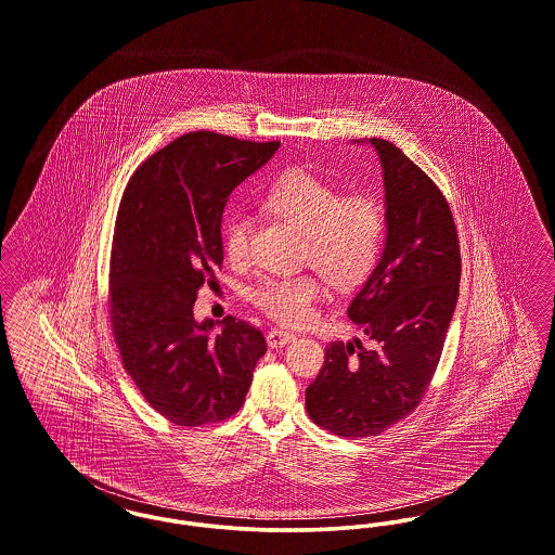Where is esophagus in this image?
Instances as JSON below:
<instances>
[{"label":"esophagus","instance_id":"34e87169","mask_svg":"<svg viewBox=\"0 0 555 555\" xmlns=\"http://www.w3.org/2000/svg\"><path fill=\"white\" fill-rule=\"evenodd\" d=\"M294 334H289L286 330H269L267 332V344H269V348H282V346H286L289 341H294Z\"/></svg>","mask_w":555,"mask_h":555}]
</instances>
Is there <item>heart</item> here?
<instances>
[{
  "label": "heart",
  "mask_w": 555,
  "mask_h": 555,
  "mask_svg": "<svg viewBox=\"0 0 555 555\" xmlns=\"http://www.w3.org/2000/svg\"><path fill=\"white\" fill-rule=\"evenodd\" d=\"M267 211L305 232L302 261L321 269L339 289L361 286L379 263L386 241V214L369 194L344 196L338 186L307 169L282 173L266 194ZM223 253L232 266L250 259L253 219L236 211L223 221ZM323 294L317 273L271 275L250 298L259 311L284 325H302L313 317Z\"/></svg>",
  "instance_id": "1"
}]
</instances>
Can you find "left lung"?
I'll list each match as a JSON object with an SVG mask.
<instances>
[{"mask_svg": "<svg viewBox=\"0 0 555 555\" xmlns=\"http://www.w3.org/2000/svg\"><path fill=\"white\" fill-rule=\"evenodd\" d=\"M369 141L384 166L386 248L348 307L369 346L332 341L307 387L314 425L350 439L384 434L421 404L441 359L462 271L459 230L439 186L393 143Z\"/></svg>", "mask_w": 555, "mask_h": 555, "instance_id": "obj_1", "label": "left lung"}]
</instances>
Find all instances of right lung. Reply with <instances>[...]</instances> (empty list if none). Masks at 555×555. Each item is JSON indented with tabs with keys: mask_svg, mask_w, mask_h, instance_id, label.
<instances>
[{
	"mask_svg": "<svg viewBox=\"0 0 555 555\" xmlns=\"http://www.w3.org/2000/svg\"><path fill=\"white\" fill-rule=\"evenodd\" d=\"M280 143L196 130L159 149L121 194L107 311L121 364L149 406L180 427L230 418L244 404L263 334L228 314L194 321L196 292L223 263L221 216L230 193Z\"/></svg>",
	"mask_w": 555,
	"mask_h": 555,
	"instance_id": "add662e5",
	"label": "right lung"
}]
</instances>
